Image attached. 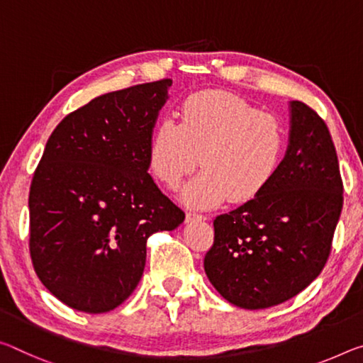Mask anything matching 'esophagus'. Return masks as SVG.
Segmentation results:
<instances>
[{
	"label": "esophagus",
	"instance_id": "34e87169",
	"mask_svg": "<svg viewBox=\"0 0 363 363\" xmlns=\"http://www.w3.org/2000/svg\"><path fill=\"white\" fill-rule=\"evenodd\" d=\"M205 220H206V216L200 215V213H195V211L187 213V221H205Z\"/></svg>",
	"mask_w": 363,
	"mask_h": 363
}]
</instances>
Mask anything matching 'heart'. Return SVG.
Here are the masks:
<instances>
[{"label": "heart", "mask_w": 363, "mask_h": 363, "mask_svg": "<svg viewBox=\"0 0 363 363\" xmlns=\"http://www.w3.org/2000/svg\"><path fill=\"white\" fill-rule=\"evenodd\" d=\"M287 137L278 118L224 91H202L184 101L181 121L164 118L155 130L148 166L155 179L177 189L199 161L203 171L182 189L181 200L210 208L228 199L252 202L274 182Z\"/></svg>", "instance_id": "obj_1"}]
</instances>
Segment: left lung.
<instances>
[{
	"label": "left lung",
	"mask_w": 363,
	"mask_h": 363,
	"mask_svg": "<svg viewBox=\"0 0 363 363\" xmlns=\"http://www.w3.org/2000/svg\"><path fill=\"white\" fill-rule=\"evenodd\" d=\"M286 158L260 197L216 216L203 267L233 306L258 310L289 301L316 279L342 210L335 143L318 114L289 103Z\"/></svg>",
	"instance_id": "1"
}]
</instances>
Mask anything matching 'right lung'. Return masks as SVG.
Here are the masks:
<instances>
[{"mask_svg": "<svg viewBox=\"0 0 363 363\" xmlns=\"http://www.w3.org/2000/svg\"><path fill=\"white\" fill-rule=\"evenodd\" d=\"M172 80L111 91L56 125L33 174L30 257L67 307L105 313L139 284L147 239L184 211L148 174V150Z\"/></svg>", "mask_w": 363, "mask_h": 363, "instance_id": "1", "label": "right lung"}]
</instances>
